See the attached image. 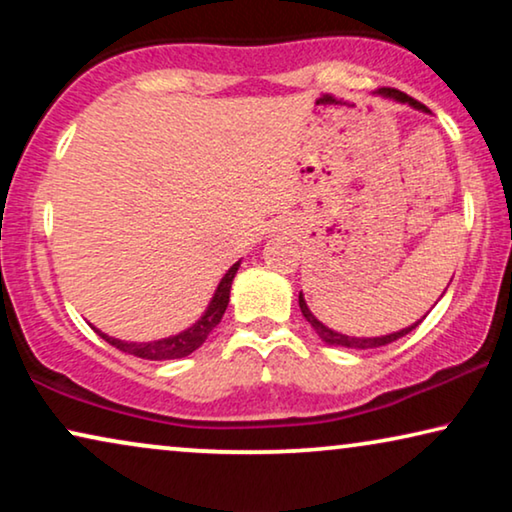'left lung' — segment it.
<instances>
[{
    "instance_id": "obj_1",
    "label": "left lung",
    "mask_w": 512,
    "mask_h": 512,
    "mask_svg": "<svg viewBox=\"0 0 512 512\" xmlns=\"http://www.w3.org/2000/svg\"><path fill=\"white\" fill-rule=\"evenodd\" d=\"M375 95L384 97V100L398 102V104H408V107L417 109V111H426L424 104H419L417 100H412V97H408V95L401 93V90H396V88H380V90H375ZM447 286H450V284H447ZM298 305H300V312H303V317L310 321V326L314 328V331H317L319 338L324 340L326 345L342 347V349H375V347H384V345H389V342H394L398 338H403V335H408L410 331H415V328L422 324V319L426 317V314H424V317L419 319V321H415V324L405 326V328H401V331H396V333L377 335V338H356V335H345V333L333 331V328H328L324 321H319L317 317H314L312 310L305 303L303 291H300V296H298Z\"/></svg>"
}]
</instances>
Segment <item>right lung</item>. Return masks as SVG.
<instances>
[{"label": "right lung", "instance_id": "right-lung-1", "mask_svg": "<svg viewBox=\"0 0 512 512\" xmlns=\"http://www.w3.org/2000/svg\"><path fill=\"white\" fill-rule=\"evenodd\" d=\"M242 261H237L230 265V270L221 277L219 286H216L212 300H209L205 312L200 314V319L184 328L181 333L167 335V338H158V340H149V342H132V340H121V338H111V335L102 333L100 328L93 326V331L100 335L102 340H107L109 345H114L121 352H128L132 356H139V359L146 361H167V359H184V356L193 354L202 342L207 340V335L219 326V321L226 312L228 300H230V289H233V279L240 270Z\"/></svg>", "mask_w": 512, "mask_h": 512}]
</instances>
